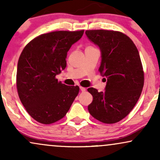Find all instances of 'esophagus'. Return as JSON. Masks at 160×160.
<instances>
[{"mask_svg": "<svg viewBox=\"0 0 160 160\" xmlns=\"http://www.w3.org/2000/svg\"><path fill=\"white\" fill-rule=\"evenodd\" d=\"M80 90H81L82 92H85L86 91V88L82 87V86H80Z\"/></svg>", "mask_w": 160, "mask_h": 160, "instance_id": "34e87169", "label": "esophagus"}]
</instances>
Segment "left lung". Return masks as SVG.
Wrapping results in <instances>:
<instances>
[{"label": "left lung", "mask_w": 160, "mask_h": 160, "mask_svg": "<svg viewBox=\"0 0 160 160\" xmlns=\"http://www.w3.org/2000/svg\"><path fill=\"white\" fill-rule=\"evenodd\" d=\"M86 34L100 47L98 71L107 79L104 92L87 89L93 97L88 111L100 122L116 123L132 111L140 98L144 82L140 55L132 40L120 32L86 30Z\"/></svg>", "instance_id": "8db88e82"}]
</instances>
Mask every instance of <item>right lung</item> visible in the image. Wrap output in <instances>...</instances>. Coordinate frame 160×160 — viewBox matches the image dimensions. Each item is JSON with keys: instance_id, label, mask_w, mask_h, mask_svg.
<instances>
[{"instance_id": "1", "label": "right lung", "mask_w": 160, "mask_h": 160, "mask_svg": "<svg viewBox=\"0 0 160 160\" xmlns=\"http://www.w3.org/2000/svg\"><path fill=\"white\" fill-rule=\"evenodd\" d=\"M84 30L40 34L23 49L18 61L16 87L22 104L34 120L52 124L63 118L78 96V86L56 78L66 68L67 52Z\"/></svg>"}]
</instances>
